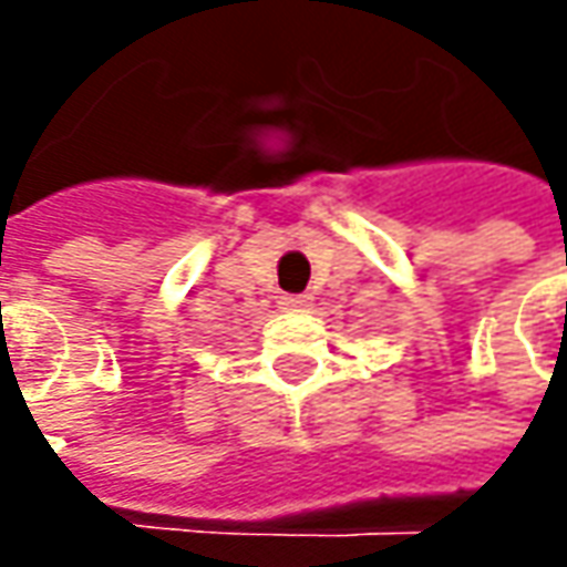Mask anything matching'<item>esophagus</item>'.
<instances>
[{
    "label": "esophagus",
    "mask_w": 567,
    "mask_h": 567,
    "mask_svg": "<svg viewBox=\"0 0 567 567\" xmlns=\"http://www.w3.org/2000/svg\"><path fill=\"white\" fill-rule=\"evenodd\" d=\"M280 309H290V312H302V309H309V296H302V293L280 296Z\"/></svg>",
    "instance_id": "obj_1"
}]
</instances>
